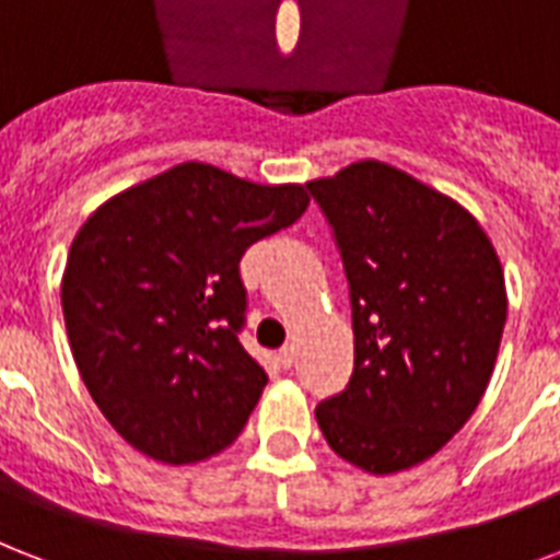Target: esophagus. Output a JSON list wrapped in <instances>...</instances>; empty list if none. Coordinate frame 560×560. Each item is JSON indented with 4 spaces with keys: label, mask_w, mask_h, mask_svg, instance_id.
<instances>
[{
    "label": "esophagus",
    "mask_w": 560,
    "mask_h": 560,
    "mask_svg": "<svg viewBox=\"0 0 560 560\" xmlns=\"http://www.w3.org/2000/svg\"><path fill=\"white\" fill-rule=\"evenodd\" d=\"M279 361L281 366H293V361H296V347H293V343H284V347L279 349Z\"/></svg>",
    "instance_id": "obj_1"
}]
</instances>
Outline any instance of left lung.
<instances>
[{
  "instance_id": "left-lung-1",
  "label": "left lung",
  "mask_w": 560,
  "mask_h": 560,
  "mask_svg": "<svg viewBox=\"0 0 560 560\" xmlns=\"http://www.w3.org/2000/svg\"><path fill=\"white\" fill-rule=\"evenodd\" d=\"M343 261L355 366L317 405L328 446L366 472L432 458L485 396L508 317L488 234L382 161L308 182Z\"/></svg>"
}]
</instances>
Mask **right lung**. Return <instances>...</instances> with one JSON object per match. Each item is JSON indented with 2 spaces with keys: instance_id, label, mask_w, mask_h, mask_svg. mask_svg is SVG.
Here are the masks:
<instances>
[{
  "instance_id": "right-lung-1",
  "label": "right lung",
  "mask_w": 560,
  "mask_h": 560,
  "mask_svg": "<svg viewBox=\"0 0 560 560\" xmlns=\"http://www.w3.org/2000/svg\"><path fill=\"white\" fill-rule=\"evenodd\" d=\"M305 208L308 187L252 185L190 161L81 225L61 281L63 323L93 402L135 450L194 464L243 432L267 370L241 343V258Z\"/></svg>"
}]
</instances>
